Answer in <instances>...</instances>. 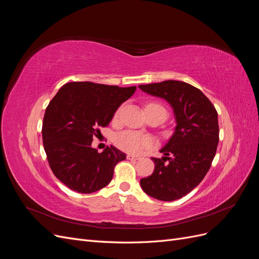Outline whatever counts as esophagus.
Returning a JSON list of instances; mask_svg holds the SVG:
<instances>
[{
	"label": "esophagus",
	"instance_id": "esophagus-1",
	"mask_svg": "<svg viewBox=\"0 0 259 259\" xmlns=\"http://www.w3.org/2000/svg\"><path fill=\"white\" fill-rule=\"evenodd\" d=\"M126 158H127V160H139L140 156L139 155H134V154H127Z\"/></svg>",
	"mask_w": 259,
	"mask_h": 259
}]
</instances>
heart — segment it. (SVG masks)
Masks as SVG:
<instances>
[{
    "instance_id": "heart-1",
    "label": "heart",
    "mask_w": 259,
    "mask_h": 259,
    "mask_svg": "<svg viewBox=\"0 0 259 259\" xmlns=\"http://www.w3.org/2000/svg\"><path fill=\"white\" fill-rule=\"evenodd\" d=\"M146 108H160L165 110L161 105L151 103L149 104ZM119 115V111L115 113V116ZM114 142L117 147L123 149L124 151H127L131 153H137L142 151L143 149L150 147L152 144V140L148 136H145L140 133L134 132V131H124L117 134L114 138Z\"/></svg>"
}]
</instances>
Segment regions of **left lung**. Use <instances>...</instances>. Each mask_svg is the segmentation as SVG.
<instances>
[{
    "mask_svg": "<svg viewBox=\"0 0 259 259\" xmlns=\"http://www.w3.org/2000/svg\"><path fill=\"white\" fill-rule=\"evenodd\" d=\"M149 95L165 99L174 110L176 127L160 152L151 158L153 173L140 179L143 190L161 201H175L192 191L208 171L219 140L215 107L199 89L175 80L139 85Z\"/></svg>",
    "mask_w": 259,
    "mask_h": 259,
    "instance_id": "1",
    "label": "left lung"
}]
</instances>
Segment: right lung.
Wrapping results in <instances>:
<instances>
[{"label": "right lung", "instance_id": "obj_1", "mask_svg": "<svg viewBox=\"0 0 259 259\" xmlns=\"http://www.w3.org/2000/svg\"><path fill=\"white\" fill-rule=\"evenodd\" d=\"M135 91L136 86L70 82L51 100L42 125L44 150L54 175L71 190L92 193L111 182L126 154L113 146L99 153L92 148L93 137Z\"/></svg>", "mask_w": 259, "mask_h": 259}]
</instances>
